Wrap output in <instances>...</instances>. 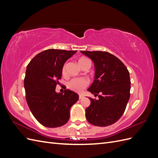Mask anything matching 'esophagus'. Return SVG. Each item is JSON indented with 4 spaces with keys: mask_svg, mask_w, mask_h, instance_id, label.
I'll use <instances>...</instances> for the list:
<instances>
[{
    "mask_svg": "<svg viewBox=\"0 0 158 158\" xmlns=\"http://www.w3.org/2000/svg\"><path fill=\"white\" fill-rule=\"evenodd\" d=\"M82 98H83V95H79V99H82Z\"/></svg>",
    "mask_w": 158,
    "mask_h": 158,
    "instance_id": "esophagus-1",
    "label": "esophagus"
}]
</instances>
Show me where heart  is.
Returning a JSON list of instances; mask_svg holds the SVG:
<instances>
[{"instance_id": "obj_1", "label": "heart", "mask_w": 158, "mask_h": 158, "mask_svg": "<svg viewBox=\"0 0 158 158\" xmlns=\"http://www.w3.org/2000/svg\"><path fill=\"white\" fill-rule=\"evenodd\" d=\"M78 63L81 67H82L86 64H90L91 61L87 58H81ZM66 64H64L62 69V73L63 74H66ZM89 84V81L86 78H74L71 79L67 83V87L69 89L74 91L75 92H82V91L86 88Z\"/></svg>"}]
</instances>
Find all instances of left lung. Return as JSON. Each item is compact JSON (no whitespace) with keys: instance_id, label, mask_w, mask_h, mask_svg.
I'll use <instances>...</instances> for the list:
<instances>
[{"instance_id":"obj_1","label":"left lung","mask_w":158,"mask_h":158,"mask_svg":"<svg viewBox=\"0 0 158 158\" xmlns=\"http://www.w3.org/2000/svg\"><path fill=\"white\" fill-rule=\"evenodd\" d=\"M81 52L92 59L95 66V80L88 89L98 95L89 98L85 109L88 121L95 126L107 127L116 123L125 111L130 98L131 79L127 68L117 57L106 51Z\"/></svg>"}]
</instances>
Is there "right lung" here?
Wrapping results in <instances>:
<instances>
[{"mask_svg":"<svg viewBox=\"0 0 158 158\" xmlns=\"http://www.w3.org/2000/svg\"><path fill=\"white\" fill-rule=\"evenodd\" d=\"M76 52L50 49L42 51L27 64L24 78L26 99L33 115L42 125L49 128L63 126L70 118V109L79 95L69 89L57 94L62 69Z\"/></svg>","mask_w":158,"mask_h":158,"instance_id":"1","label":"right lung"}]
</instances>
